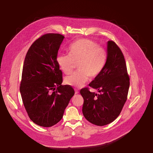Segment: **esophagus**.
<instances>
[{
	"label": "esophagus",
	"instance_id": "obj_1",
	"mask_svg": "<svg viewBox=\"0 0 153 153\" xmlns=\"http://www.w3.org/2000/svg\"><path fill=\"white\" fill-rule=\"evenodd\" d=\"M78 93H79V91L77 90H75V94H78Z\"/></svg>",
	"mask_w": 153,
	"mask_h": 153
}]
</instances>
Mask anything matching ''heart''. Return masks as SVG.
I'll use <instances>...</instances> for the list:
<instances>
[{
	"mask_svg": "<svg viewBox=\"0 0 153 153\" xmlns=\"http://www.w3.org/2000/svg\"><path fill=\"white\" fill-rule=\"evenodd\" d=\"M69 54L57 57L59 68L65 74H70L77 64V70L65 78L68 85L82 87L91 78H96L103 71L107 60V52L93 40L81 39L68 48Z\"/></svg>",
	"mask_w": 153,
	"mask_h": 153,
	"instance_id": "1",
	"label": "heart"
}]
</instances>
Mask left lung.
Returning a JSON list of instances; mask_svg holds the SVG:
<instances>
[{
  "label": "left lung",
  "mask_w": 153,
  "mask_h": 153,
  "mask_svg": "<svg viewBox=\"0 0 153 153\" xmlns=\"http://www.w3.org/2000/svg\"><path fill=\"white\" fill-rule=\"evenodd\" d=\"M107 52L103 71L89 84L100 94L90 92L88 87L80 91L84 100V117L97 126L110 123L119 116L127 100L129 87V77L121 50L114 41L109 40Z\"/></svg>",
  "instance_id": "obj_1"
}]
</instances>
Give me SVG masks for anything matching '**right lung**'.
<instances>
[{
	"label": "right lung",
	"mask_w": 153,
	"mask_h": 153,
	"mask_svg": "<svg viewBox=\"0 0 153 153\" xmlns=\"http://www.w3.org/2000/svg\"><path fill=\"white\" fill-rule=\"evenodd\" d=\"M65 37L47 33L30 47L24 63L20 91L30 119L36 124L50 127L62 118L74 90L62 85V72L57 56Z\"/></svg>",
	"instance_id": "obj_1"
}]
</instances>
